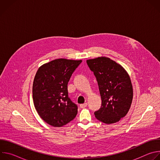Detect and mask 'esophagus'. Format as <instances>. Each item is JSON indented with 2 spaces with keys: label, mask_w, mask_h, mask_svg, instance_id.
I'll return each instance as SVG.
<instances>
[{
  "label": "esophagus",
  "mask_w": 160,
  "mask_h": 160,
  "mask_svg": "<svg viewBox=\"0 0 160 160\" xmlns=\"http://www.w3.org/2000/svg\"><path fill=\"white\" fill-rule=\"evenodd\" d=\"M87 106V104L85 102V103H84V104H80V107L81 108H85Z\"/></svg>",
  "instance_id": "obj_1"
}]
</instances>
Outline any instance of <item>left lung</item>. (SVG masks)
I'll return each instance as SVG.
<instances>
[{"label": "left lung", "instance_id": "8db88e82", "mask_svg": "<svg viewBox=\"0 0 160 160\" xmlns=\"http://www.w3.org/2000/svg\"><path fill=\"white\" fill-rule=\"evenodd\" d=\"M94 72L102 100L101 108L94 112L96 118L106 123L119 122L128 113L133 99L131 80L124 68L107 57L87 59Z\"/></svg>", "mask_w": 160, "mask_h": 160}]
</instances>
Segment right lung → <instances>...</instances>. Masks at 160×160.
<instances>
[{
  "mask_svg": "<svg viewBox=\"0 0 160 160\" xmlns=\"http://www.w3.org/2000/svg\"><path fill=\"white\" fill-rule=\"evenodd\" d=\"M82 60L59 58L39 67L33 83V100L40 118L61 127L73 120L77 106L68 98V83Z\"/></svg>",
  "mask_w": 160,
  "mask_h": 160,
  "instance_id": "obj_1",
  "label": "right lung"
}]
</instances>
